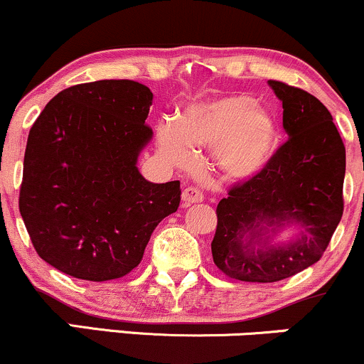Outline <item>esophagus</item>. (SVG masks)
I'll return each instance as SVG.
<instances>
[{"instance_id":"esophagus-1","label":"esophagus","mask_w":364,"mask_h":364,"mask_svg":"<svg viewBox=\"0 0 364 364\" xmlns=\"http://www.w3.org/2000/svg\"><path fill=\"white\" fill-rule=\"evenodd\" d=\"M182 201L186 204L201 203L204 201V194L199 189H196V187H187V189L182 193Z\"/></svg>"}]
</instances>
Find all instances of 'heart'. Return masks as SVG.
<instances>
[{"mask_svg": "<svg viewBox=\"0 0 364 364\" xmlns=\"http://www.w3.org/2000/svg\"><path fill=\"white\" fill-rule=\"evenodd\" d=\"M156 136L163 156L175 165L193 160L194 148H213L216 168L232 182L259 177L282 146L277 117L249 94H228L191 105L181 124L160 122Z\"/></svg>", "mask_w": 364, "mask_h": 364, "instance_id": "heart-1", "label": "heart"}]
</instances>
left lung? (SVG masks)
<instances>
[{
    "instance_id": "left-lung-1",
    "label": "left lung",
    "mask_w": 364,
    "mask_h": 364,
    "mask_svg": "<svg viewBox=\"0 0 364 364\" xmlns=\"http://www.w3.org/2000/svg\"><path fill=\"white\" fill-rule=\"evenodd\" d=\"M289 141L259 177L234 187L216 208L213 261L230 279L277 282L306 270L325 252L342 218L346 148L320 100L277 80ZM289 228L294 235L282 241Z\"/></svg>"
}]
</instances>
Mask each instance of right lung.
<instances>
[{"mask_svg": "<svg viewBox=\"0 0 364 364\" xmlns=\"http://www.w3.org/2000/svg\"><path fill=\"white\" fill-rule=\"evenodd\" d=\"M153 92L96 80L56 94L28 132L18 208L38 255L75 279L105 282L141 263L181 203V182L146 181L137 160Z\"/></svg>", "mask_w": 364, "mask_h": 364, "instance_id": "right-lung-1", "label": "right lung"}]
</instances>
